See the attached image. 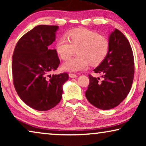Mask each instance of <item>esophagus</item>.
Instances as JSON below:
<instances>
[{"mask_svg":"<svg viewBox=\"0 0 146 146\" xmlns=\"http://www.w3.org/2000/svg\"><path fill=\"white\" fill-rule=\"evenodd\" d=\"M69 76L70 77V78H76V77H77V75L76 74L70 73V74H69Z\"/></svg>","mask_w":146,"mask_h":146,"instance_id":"1","label":"esophagus"}]
</instances>
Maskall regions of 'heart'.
Wrapping results in <instances>:
<instances>
[{
	"mask_svg": "<svg viewBox=\"0 0 146 146\" xmlns=\"http://www.w3.org/2000/svg\"><path fill=\"white\" fill-rule=\"evenodd\" d=\"M66 37L62 36L56 42V51L61 59L71 56L76 49L77 55L63 63L62 68L68 72H78L100 64L107 56L110 44L104 36L86 29L70 31Z\"/></svg>",
	"mask_w": 146,
	"mask_h": 146,
	"instance_id": "obj_1",
	"label": "heart"
}]
</instances>
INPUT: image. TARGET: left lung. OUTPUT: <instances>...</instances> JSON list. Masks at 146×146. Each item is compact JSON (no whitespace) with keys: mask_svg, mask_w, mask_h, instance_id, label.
I'll return each instance as SVG.
<instances>
[{"mask_svg":"<svg viewBox=\"0 0 146 146\" xmlns=\"http://www.w3.org/2000/svg\"><path fill=\"white\" fill-rule=\"evenodd\" d=\"M107 56L94 70L102 74L100 78L89 75L90 84L86 97L95 107L110 110L118 106L130 91L134 76V60L130 44L119 30L109 36Z\"/></svg>","mask_w":146,"mask_h":146,"instance_id":"obj_1","label":"left lung"}]
</instances>
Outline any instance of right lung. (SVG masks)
<instances>
[{"mask_svg": "<svg viewBox=\"0 0 146 146\" xmlns=\"http://www.w3.org/2000/svg\"><path fill=\"white\" fill-rule=\"evenodd\" d=\"M58 30V26H36L21 37L14 50L12 71L15 90L26 104L36 110L56 106L68 80L67 73L48 75L60 64L56 49L51 46Z\"/></svg>", "mask_w": 146, "mask_h": 146, "instance_id": "obj_1", "label": "right lung"}]
</instances>
